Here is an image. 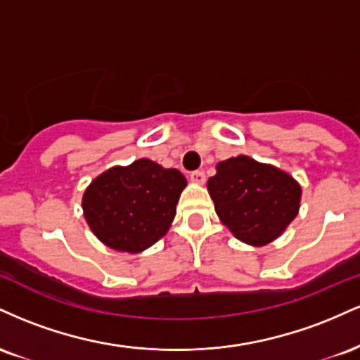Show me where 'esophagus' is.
<instances>
[{"mask_svg":"<svg viewBox=\"0 0 360 360\" xmlns=\"http://www.w3.org/2000/svg\"><path fill=\"white\" fill-rule=\"evenodd\" d=\"M189 177H191L193 183H196V184H205V181H206V176L203 171H194V172H191V176Z\"/></svg>","mask_w":360,"mask_h":360,"instance_id":"obj_1","label":"esophagus"}]
</instances>
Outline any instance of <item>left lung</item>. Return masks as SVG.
Returning a JSON list of instances; mask_svg holds the SVG:
<instances>
[{"mask_svg":"<svg viewBox=\"0 0 360 360\" xmlns=\"http://www.w3.org/2000/svg\"><path fill=\"white\" fill-rule=\"evenodd\" d=\"M208 193L223 225L252 247L281 237L301 203V186L295 177L249 155L218 162L217 174L208 179Z\"/></svg>","mask_w":360,"mask_h":360,"instance_id":"8db88e82","label":"left lung"}]
</instances>
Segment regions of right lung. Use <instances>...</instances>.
<instances>
[{
	"label": "right lung",
	"instance_id": "add662e5",
	"mask_svg": "<svg viewBox=\"0 0 360 360\" xmlns=\"http://www.w3.org/2000/svg\"><path fill=\"white\" fill-rule=\"evenodd\" d=\"M186 184L177 169H166L150 159L113 166L86 188L82 214L106 247L140 254L169 232Z\"/></svg>",
	"mask_w": 360,
	"mask_h": 360
}]
</instances>
